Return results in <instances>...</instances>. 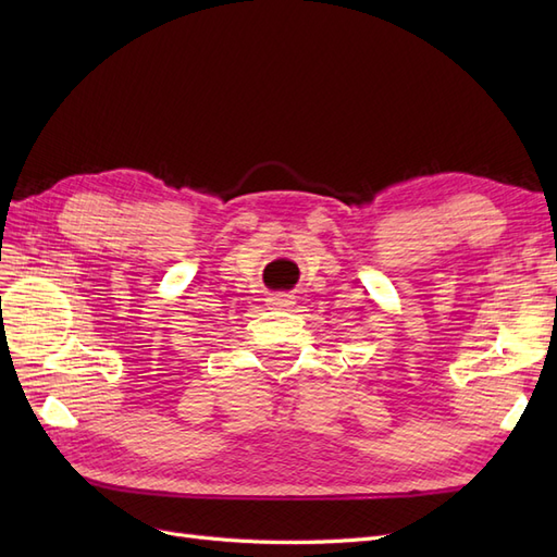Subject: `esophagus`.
Instances as JSON below:
<instances>
[{"mask_svg":"<svg viewBox=\"0 0 557 557\" xmlns=\"http://www.w3.org/2000/svg\"><path fill=\"white\" fill-rule=\"evenodd\" d=\"M269 307H276V309H290L295 305V295L290 293H276L267 299Z\"/></svg>","mask_w":557,"mask_h":557,"instance_id":"esophagus-1","label":"esophagus"}]
</instances>
